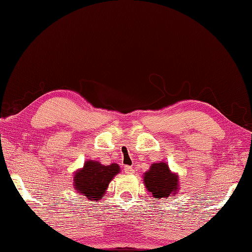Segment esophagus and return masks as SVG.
<instances>
[{
	"label": "esophagus",
	"instance_id": "1",
	"mask_svg": "<svg viewBox=\"0 0 252 252\" xmlns=\"http://www.w3.org/2000/svg\"><path fill=\"white\" fill-rule=\"evenodd\" d=\"M125 172H126V174H133V173H134V169L127 165V167L125 168Z\"/></svg>",
	"mask_w": 252,
	"mask_h": 252
}]
</instances>
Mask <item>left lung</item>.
<instances>
[{"label": "left lung", "instance_id": "obj_1", "mask_svg": "<svg viewBox=\"0 0 252 252\" xmlns=\"http://www.w3.org/2000/svg\"><path fill=\"white\" fill-rule=\"evenodd\" d=\"M147 190L156 199L174 197L179 191L178 173L170 170L167 162H155L143 174Z\"/></svg>", "mask_w": 252, "mask_h": 252}]
</instances>
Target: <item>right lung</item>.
<instances>
[{"mask_svg":"<svg viewBox=\"0 0 252 252\" xmlns=\"http://www.w3.org/2000/svg\"><path fill=\"white\" fill-rule=\"evenodd\" d=\"M120 171L118 163L104 165L99 161L87 160L83 168L73 173L74 190L90 201L99 202L105 195L110 182Z\"/></svg>","mask_w":252,"mask_h":252,"instance_id":"add662e5","label":"right lung"}]
</instances>
